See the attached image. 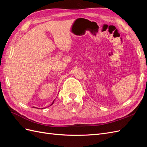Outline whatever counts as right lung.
I'll return each mask as SVG.
<instances>
[{
    "label": "right lung",
    "instance_id": "1",
    "mask_svg": "<svg viewBox=\"0 0 147 147\" xmlns=\"http://www.w3.org/2000/svg\"><path fill=\"white\" fill-rule=\"evenodd\" d=\"M54 101H55V100H53V103L51 104V105H52V104H53V103H54Z\"/></svg>",
    "mask_w": 147,
    "mask_h": 147
}]
</instances>
